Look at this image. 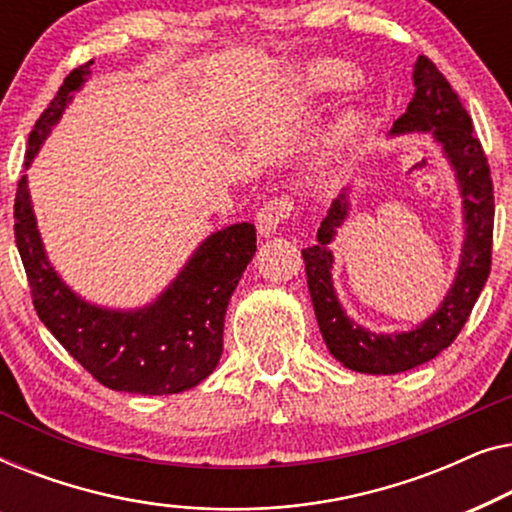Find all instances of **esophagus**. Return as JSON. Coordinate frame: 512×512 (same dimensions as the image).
Returning a JSON list of instances; mask_svg holds the SVG:
<instances>
[{
    "label": "esophagus",
    "mask_w": 512,
    "mask_h": 512,
    "mask_svg": "<svg viewBox=\"0 0 512 512\" xmlns=\"http://www.w3.org/2000/svg\"><path fill=\"white\" fill-rule=\"evenodd\" d=\"M289 214H291V202L286 198H275V200L265 202V205L256 212L258 235H263V237L275 235L279 223H282L284 219H289Z\"/></svg>",
    "instance_id": "obj_1"
}]
</instances>
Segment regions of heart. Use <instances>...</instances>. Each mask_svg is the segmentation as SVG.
<instances>
[{
    "mask_svg": "<svg viewBox=\"0 0 512 512\" xmlns=\"http://www.w3.org/2000/svg\"><path fill=\"white\" fill-rule=\"evenodd\" d=\"M319 81L326 90H340L347 86V76L338 72V69H326ZM366 123H368V114L363 107L352 104V107H345L342 111H338L324 135L326 156L338 158V156H345L347 151H352L356 142L361 139L363 130H366Z\"/></svg>",
    "mask_w": 512,
    "mask_h": 512,
    "instance_id": "b5f03b06",
    "label": "heart"
}]
</instances>
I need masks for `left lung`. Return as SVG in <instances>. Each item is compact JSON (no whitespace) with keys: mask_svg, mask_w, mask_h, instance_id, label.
I'll list each match as a JSON object with an SVG mask.
<instances>
[{"mask_svg":"<svg viewBox=\"0 0 512 512\" xmlns=\"http://www.w3.org/2000/svg\"><path fill=\"white\" fill-rule=\"evenodd\" d=\"M412 81H415V95L408 111L389 130V137L429 132L433 142L440 146L459 186L461 209H464V244H461L459 268L454 272L450 291L431 317L412 326L410 331H368L366 326L347 317L333 289L331 270L335 258L328 244L335 240L338 228H342L349 216L347 188L333 200L317 230V244L303 249V261L314 314L328 352L356 373L396 375L436 359L464 328L492 268L494 188L485 151L473 135L471 116L445 76L424 55H419L415 62Z\"/></svg>","mask_w":512,"mask_h":512,"instance_id":"left-lung-1","label":"left lung"}]
</instances>
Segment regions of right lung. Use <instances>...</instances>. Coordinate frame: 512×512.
I'll return each mask as SVG.
<instances>
[{"instance_id":"obj_1","label":"right lung","mask_w":512,"mask_h":512,"mask_svg":"<svg viewBox=\"0 0 512 512\" xmlns=\"http://www.w3.org/2000/svg\"><path fill=\"white\" fill-rule=\"evenodd\" d=\"M93 60L74 69L34 123L25 167L83 88ZM16 247L23 258L34 310L55 340L104 387L165 396L193 389L214 373L223 352V321L242 272L256 254V228L233 223L193 251L156 300L132 310L81 298L48 261L34 216L27 174L16 193Z\"/></svg>"}]
</instances>
